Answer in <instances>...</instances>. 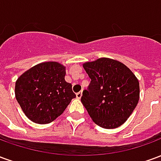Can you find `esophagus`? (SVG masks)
<instances>
[{
    "mask_svg": "<svg viewBox=\"0 0 161 161\" xmlns=\"http://www.w3.org/2000/svg\"><path fill=\"white\" fill-rule=\"evenodd\" d=\"M82 95H83V92L82 91H79V92H77V98H78V99H80L81 97H82Z\"/></svg>",
    "mask_w": 161,
    "mask_h": 161,
    "instance_id": "esophagus-1",
    "label": "esophagus"
}]
</instances>
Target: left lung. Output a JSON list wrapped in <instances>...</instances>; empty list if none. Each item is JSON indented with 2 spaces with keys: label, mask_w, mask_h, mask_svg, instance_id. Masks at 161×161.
Wrapping results in <instances>:
<instances>
[{
  "label": "left lung",
  "mask_w": 161,
  "mask_h": 161,
  "mask_svg": "<svg viewBox=\"0 0 161 161\" xmlns=\"http://www.w3.org/2000/svg\"><path fill=\"white\" fill-rule=\"evenodd\" d=\"M83 66L91 81L81 102L90 116L102 128L120 127L138 103V79L125 64L111 58H98Z\"/></svg>",
  "instance_id": "obj_1"
}]
</instances>
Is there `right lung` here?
<instances>
[{
  "mask_svg": "<svg viewBox=\"0 0 161 161\" xmlns=\"http://www.w3.org/2000/svg\"><path fill=\"white\" fill-rule=\"evenodd\" d=\"M65 68L57 62H45L26 70L15 83V97L31 121L46 124L66 108L76 95L64 80Z\"/></svg>",
  "mask_w": 161,
  "mask_h": 161,
  "instance_id": "right-lung-1",
  "label": "right lung"
}]
</instances>
